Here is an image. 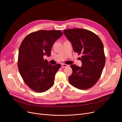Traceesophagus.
Wrapping results in <instances>:
<instances>
[{
  "label": "esophagus",
  "instance_id": "esophagus-1",
  "mask_svg": "<svg viewBox=\"0 0 122 122\" xmlns=\"http://www.w3.org/2000/svg\"><path fill=\"white\" fill-rule=\"evenodd\" d=\"M68 66H69V65H68L64 64H61V67H63V68H64V67H68Z\"/></svg>",
  "mask_w": 122,
  "mask_h": 122
}]
</instances>
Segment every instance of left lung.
<instances>
[{
	"label": "left lung",
	"instance_id": "1",
	"mask_svg": "<svg viewBox=\"0 0 122 122\" xmlns=\"http://www.w3.org/2000/svg\"><path fill=\"white\" fill-rule=\"evenodd\" d=\"M71 43L74 51L81 54V67L70 66L72 74L69 77L72 86L80 90L93 86L100 77L105 64L104 46L99 36L93 32L82 28L64 30Z\"/></svg>",
	"mask_w": 122,
	"mask_h": 122
}]
</instances>
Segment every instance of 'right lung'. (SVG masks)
I'll return each mask as SVG.
<instances>
[{
  "instance_id": "obj_1",
  "label": "right lung",
  "mask_w": 122,
  "mask_h": 122,
  "mask_svg": "<svg viewBox=\"0 0 122 122\" xmlns=\"http://www.w3.org/2000/svg\"><path fill=\"white\" fill-rule=\"evenodd\" d=\"M62 34L60 30H41L28 35L21 44L18 69L25 83L35 92L42 93L53 86L61 65L52 66L43 57L50 56L53 44Z\"/></svg>"
}]
</instances>
